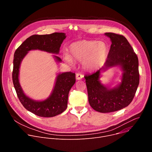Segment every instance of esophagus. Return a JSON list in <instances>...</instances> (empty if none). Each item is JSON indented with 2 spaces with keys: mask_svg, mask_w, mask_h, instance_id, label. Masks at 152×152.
<instances>
[{
  "mask_svg": "<svg viewBox=\"0 0 152 152\" xmlns=\"http://www.w3.org/2000/svg\"><path fill=\"white\" fill-rule=\"evenodd\" d=\"M83 75H82L81 73H77L76 75V77L77 80H80L82 77H83Z\"/></svg>",
  "mask_w": 152,
  "mask_h": 152,
  "instance_id": "esophagus-1",
  "label": "esophagus"
}]
</instances>
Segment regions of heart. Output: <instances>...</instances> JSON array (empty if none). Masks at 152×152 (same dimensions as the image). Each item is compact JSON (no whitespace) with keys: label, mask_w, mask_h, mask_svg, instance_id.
<instances>
[{"label":"heart","mask_w":152,"mask_h":152,"mask_svg":"<svg viewBox=\"0 0 152 152\" xmlns=\"http://www.w3.org/2000/svg\"><path fill=\"white\" fill-rule=\"evenodd\" d=\"M70 55H64L67 62L72 64L73 61H83L85 69L94 70L101 67L108 53V47L103 41L80 40L73 42L69 46Z\"/></svg>","instance_id":"heart-1"}]
</instances>
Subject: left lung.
<instances>
[{"mask_svg": "<svg viewBox=\"0 0 152 152\" xmlns=\"http://www.w3.org/2000/svg\"><path fill=\"white\" fill-rule=\"evenodd\" d=\"M112 44L104 66L92 74L86 75L88 102L95 111L111 113L127 106L132 101L140 82L138 59L131 45L122 35L106 32ZM120 66L124 72L122 82L109 89L99 80L101 72L112 66Z\"/></svg>", "mask_w": 152, "mask_h": 152, "instance_id": "left-lung-1", "label": "left lung"}]
</instances>
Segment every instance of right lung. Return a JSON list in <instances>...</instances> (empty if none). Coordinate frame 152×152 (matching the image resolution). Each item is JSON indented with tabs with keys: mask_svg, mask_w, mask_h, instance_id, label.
Returning <instances> with one entry per match:
<instances>
[{
	"mask_svg": "<svg viewBox=\"0 0 152 152\" xmlns=\"http://www.w3.org/2000/svg\"><path fill=\"white\" fill-rule=\"evenodd\" d=\"M66 38V34L62 32L33 35L28 38L14 53L12 76L17 95L26 109L38 116L52 117L66 110L69 91L76 82L75 73L70 72L59 74L50 96L45 100L36 101L26 96L20 85L18 75L21 62L28 52L32 50L38 49L58 54L61 45ZM53 56L58 62L61 61L59 57L55 55Z\"/></svg>",
	"mask_w": 152,
	"mask_h": 152,
	"instance_id": "right-lung-1",
	"label": "right lung"
}]
</instances>
